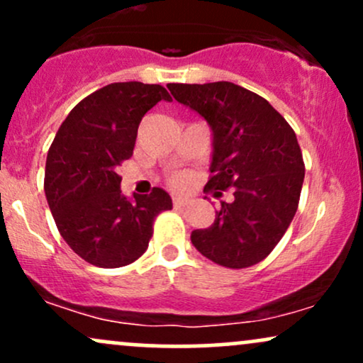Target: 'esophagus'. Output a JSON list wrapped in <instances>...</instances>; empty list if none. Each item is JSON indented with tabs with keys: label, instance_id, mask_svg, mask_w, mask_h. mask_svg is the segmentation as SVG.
<instances>
[{
	"label": "esophagus",
	"instance_id": "obj_1",
	"mask_svg": "<svg viewBox=\"0 0 363 363\" xmlns=\"http://www.w3.org/2000/svg\"><path fill=\"white\" fill-rule=\"evenodd\" d=\"M187 205V198H182V196H174V206L182 208Z\"/></svg>",
	"mask_w": 363,
	"mask_h": 363
}]
</instances>
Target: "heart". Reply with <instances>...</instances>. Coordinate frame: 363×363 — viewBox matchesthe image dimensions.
I'll return each instance as SVG.
<instances>
[{"mask_svg": "<svg viewBox=\"0 0 363 363\" xmlns=\"http://www.w3.org/2000/svg\"><path fill=\"white\" fill-rule=\"evenodd\" d=\"M186 182V179L182 177V176H179V177H176L174 179V184H177V186H181V184H184Z\"/></svg>", "mask_w": 363, "mask_h": 363, "instance_id": "obj_1", "label": "heart"}]
</instances>
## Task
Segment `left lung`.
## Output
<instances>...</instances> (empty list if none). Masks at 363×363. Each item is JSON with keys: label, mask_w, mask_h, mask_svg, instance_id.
I'll list each match as a JSON object with an SVG mask.
<instances>
[{"label": "left lung", "mask_w": 363, "mask_h": 363, "mask_svg": "<svg viewBox=\"0 0 363 363\" xmlns=\"http://www.w3.org/2000/svg\"><path fill=\"white\" fill-rule=\"evenodd\" d=\"M177 102L213 129L205 191L234 189L215 222L191 234L203 256L225 268L257 264L277 247L298 208L306 165L297 136L261 95L230 82L169 83Z\"/></svg>", "instance_id": "1"}]
</instances>
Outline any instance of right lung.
<instances>
[{"instance_id":"obj_1","label":"right lung","mask_w":363,"mask_h":363,"mask_svg":"<svg viewBox=\"0 0 363 363\" xmlns=\"http://www.w3.org/2000/svg\"><path fill=\"white\" fill-rule=\"evenodd\" d=\"M172 101L162 85L111 83L73 107L45 162L44 191L54 222L82 259L101 268L131 264L147 251L153 222L172 208L160 187L129 201L119 165L133 155L138 126L155 104Z\"/></svg>"}]
</instances>
